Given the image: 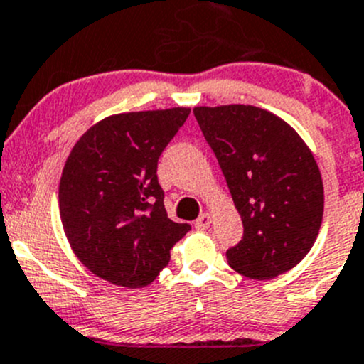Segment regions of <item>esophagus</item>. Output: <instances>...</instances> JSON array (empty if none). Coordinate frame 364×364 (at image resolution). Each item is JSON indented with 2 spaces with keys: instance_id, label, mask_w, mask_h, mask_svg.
Masks as SVG:
<instances>
[{
  "instance_id": "34e87169",
  "label": "esophagus",
  "mask_w": 364,
  "mask_h": 364,
  "mask_svg": "<svg viewBox=\"0 0 364 364\" xmlns=\"http://www.w3.org/2000/svg\"><path fill=\"white\" fill-rule=\"evenodd\" d=\"M210 223H212V215L208 214V212H203V214H201L200 218L194 221V228L205 230V228H208V226H210Z\"/></svg>"
}]
</instances>
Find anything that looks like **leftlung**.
<instances>
[{
	"label": "left lung",
	"mask_w": 364,
	"mask_h": 364,
	"mask_svg": "<svg viewBox=\"0 0 364 364\" xmlns=\"http://www.w3.org/2000/svg\"><path fill=\"white\" fill-rule=\"evenodd\" d=\"M193 113L244 225L242 240L226 251L230 267L251 279L296 267L322 225L323 186L311 150L262 107L200 106Z\"/></svg>",
	"instance_id": "1"
}]
</instances>
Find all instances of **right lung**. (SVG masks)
<instances>
[{"label":"right lung","mask_w":364,"mask_h":364,"mask_svg":"<svg viewBox=\"0 0 364 364\" xmlns=\"http://www.w3.org/2000/svg\"><path fill=\"white\" fill-rule=\"evenodd\" d=\"M189 107L107 117L79 138L60 181L65 235L86 269L106 282L141 289L170 262L191 230L164 208L157 161Z\"/></svg>","instance_id":"add662e5"}]
</instances>
